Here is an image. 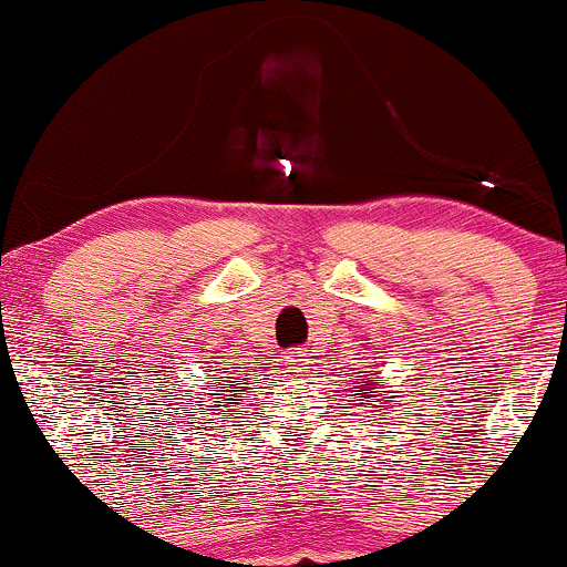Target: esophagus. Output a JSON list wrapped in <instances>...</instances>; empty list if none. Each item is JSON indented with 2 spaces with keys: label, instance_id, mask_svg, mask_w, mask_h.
Instances as JSON below:
<instances>
[{
  "label": "esophagus",
  "instance_id": "esophagus-1",
  "mask_svg": "<svg viewBox=\"0 0 567 567\" xmlns=\"http://www.w3.org/2000/svg\"><path fill=\"white\" fill-rule=\"evenodd\" d=\"M284 362H286V370H289V373H302V370H308L310 359L302 349H295V351H289V354H286Z\"/></svg>",
  "mask_w": 567,
  "mask_h": 567
}]
</instances>
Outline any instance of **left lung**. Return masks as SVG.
Masks as SVG:
<instances>
[{"instance_id": "left-lung-1", "label": "left lung", "mask_w": 567, "mask_h": 567, "mask_svg": "<svg viewBox=\"0 0 567 567\" xmlns=\"http://www.w3.org/2000/svg\"><path fill=\"white\" fill-rule=\"evenodd\" d=\"M375 370H364V375H354V386H351V403H357L359 408H379V411H386V408L379 405L381 403V386L383 383L373 381ZM394 405H398V400H392Z\"/></svg>"}]
</instances>
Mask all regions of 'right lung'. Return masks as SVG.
Returning a JSON list of instances; mask_svg holds the SVG:
<instances>
[{
  "mask_svg": "<svg viewBox=\"0 0 567 567\" xmlns=\"http://www.w3.org/2000/svg\"><path fill=\"white\" fill-rule=\"evenodd\" d=\"M240 370L224 368L216 383H213L208 392H203V398H197V392H184L181 398H175L181 400V403H175L178 430H183L184 426L187 430H208V424L227 422V413L237 405L235 400H240V394L248 389L243 386L246 379H240Z\"/></svg>",
  "mask_w": 567,
  "mask_h": 567,
  "instance_id": "right-lung-1",
  "label": "right lung"
}]
</instances>
